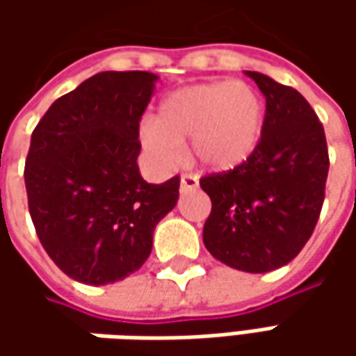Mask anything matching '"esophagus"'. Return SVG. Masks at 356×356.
<instances>
[{
    "instance_id": "esophagus-1",
    "label": "esophagus",
    "mask_w": 356,
    "mask_h": 356,
    "mask_svg": "<svg viewBox=\"0 0 356 356\" xmlns=\"http://www.w3.org/2000/svg\"><path fill=\"white\" fill-rule=\"evenodd\" d=\"M194 188H198V180L194 178V176H182L180 178V194H188L190 190H194Z\"/></svg>"
}]
</instances>
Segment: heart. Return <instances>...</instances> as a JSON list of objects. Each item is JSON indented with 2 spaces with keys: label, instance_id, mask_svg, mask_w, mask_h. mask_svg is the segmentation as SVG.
<instances>
[{
  "label": "heart",
  "instance_id": "heart-1",
  "mask_svg": "<svg viewBox=\"0 0 356 356\" xmlns=\"http://www.w3.org/2000/svg\"><path fill=\"white\" fill-rule=\"evenodd\" d=\"M264 132V106L252 87L239 81L192 85L170 92L156 120L140 127V140L160 168L168 170L182 156L190 138V156L200 168L227 172L252 156Z\"/></svg>",
  "mask_w": 356,
  "mask_h": 356
}]
</instances>
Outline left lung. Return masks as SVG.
<instances>
[{
  "label": "left lung",
  "instance_id": "left-lung-1",
  "mask_svg": "<svg viewBox=\"0 0 356 356\" xmlns=\"http://www.w3.org/2000/svg\"><path fill=\"white\" fill-rule=\"evenodd\" d=\"M245 75L266 97L264 132L243 164L200 180L212 200L204 245L234 269L267 273L287 266L311 238L329 152L323 124L301 92L264 73Z\"/></svg>",
  "mask_w": 356,
  "mask_h": 356
}]
</instances>
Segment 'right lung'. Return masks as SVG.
Returning <instances> with one entry per match:
<instances>
[{
  "label": "right lung",
  "mask_w": 356,
  "mask_h": 356,
  "mask_svg": "<svg viewBox=\"0 0 356 356\" xmlns=\"http://www.w3.org/2000/svg\"><path fill=\"white\" fill-rule=\"evenodd\" d=\"M148 71H103L49 106L25 160L29 213L55 266L106 285L140 269L156 224L178 202V176L148 184L138 122L156 89Z\"/></svg>",
  "instance_id": "1"
}]
</instances>
